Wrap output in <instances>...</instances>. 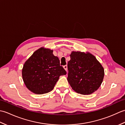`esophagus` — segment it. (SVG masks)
Here are the masks:
<instances>
[{
    "label": "esophagus",
    "mask_w": 125,
    "mask_h": 125,
    "mask_svg": "<svg viewBox=\"0 0 125 125\" xmlns=\"http://www.w3.org/2000/svg\"><path fill=\"white\" fill-rule=\"evenodd\" d=\"M63 68H64V69H65V70L67 71V70H68V67H67V65H64V66H63Z\"/></svg>",
    "instance_id": "34e87169"
}]
</instances>
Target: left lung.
<instances>
[{"label": "left lung", "instance_id": "8db88e82", "mask_svg": "<svg viewBox=\"0 0 125 125\" xmlns=\"http://www.w3.org/2000/svg\"><path fill=\"white\" fill-rule=\"evenodd\" d=\"M70 56L67 80L73 90L84 95L97 91L104 77V69L101 63L88 52L73 51Z\"/></svg>", "mask_w": 125, "mask_h": 125}]
</instances>
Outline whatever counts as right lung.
<instances>
[{"instance_id": "add662e5", "label": "right lung", "mask_w": 125, "mask_h": 125, "mask_svg": "<svg viewBox=\"0 0 125 125\" xmlns=\"http://www.w3.org/2000/svg\"><path fill=\"white\" fill-rule=\"evenodd\" d=\"M52 52L49 48H40L23 64V81L34 94H42L52 91L60 76L67 73Z\"/></svg>"}]
</instances>
